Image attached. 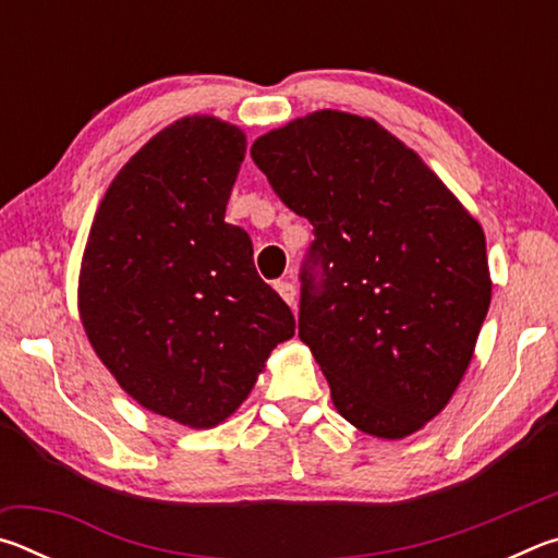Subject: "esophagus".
I'll return each instance as SVG.
<instances>
[{"mask_svg":"<svg viewBox=\"0 0 558 558\" xmlns=\"http://www.w3.org/2000/svg\"><path fill=\"white\" fill-rule=\"evenodd\" d=\"M276 290L280 292V298L286 300L290 307H295V298H298V288H295V282H290V280H278V282H276Z\"/></svg>","mask_w":558,"mask_h":558,"instance_id":"esophagus-1","label":"esophagus"}]
</instances>
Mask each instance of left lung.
Returning <instances> with one entry per match:
<instances>
[{"instance_id": "obj_1", "label": "left lung", "mask_w": 558, "mask_h": 558, "mask_svg": "<svg viewBox=\"0 0 558 558\" xmlns=\"http://www.w3.org/2000/svg\"><path fill=\"white\" fill-rule=\"evenodd\" d=\"M251 157L315 226L298 335L335 409L369 436H411L475 352L493 298L483 226L372 118L317 110L258 137Z\"/></svg>"}]
</instances>
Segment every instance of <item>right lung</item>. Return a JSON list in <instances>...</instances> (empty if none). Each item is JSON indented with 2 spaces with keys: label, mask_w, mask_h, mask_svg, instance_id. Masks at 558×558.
Masks as SVG:
<instances>
[{
  "label": "right lung",
  "mask_w": 558,
  "mask_h": 558,
  "mask_svg": "<svg viewBox=\"0 0 558 558\" xmlns=\"http://www.w3.org/2000/svg\"><path fill=\"white\" fill-rule=\"evenodd\" d=\"M245 135L192 116L149 140L112 179L81 263L88 342L147 411L214 428L248 399L295 317L226 223Z\"/></svg>",
  "instance_id": "add662e5"
}]
</instances>
